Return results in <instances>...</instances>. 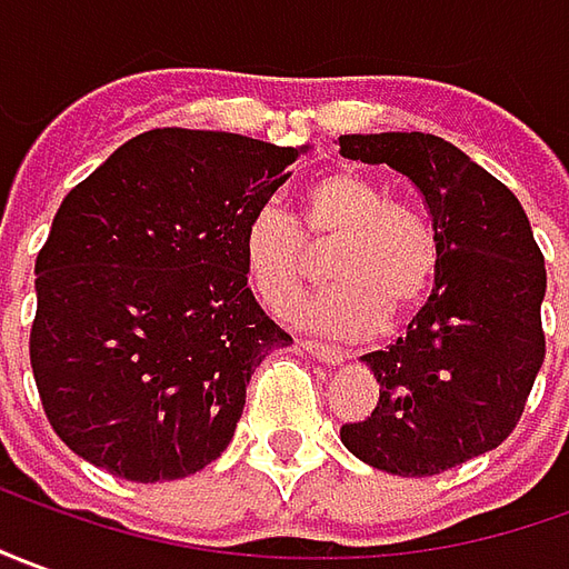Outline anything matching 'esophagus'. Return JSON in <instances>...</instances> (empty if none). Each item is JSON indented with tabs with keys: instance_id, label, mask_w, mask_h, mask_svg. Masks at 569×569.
<instances>
[{
	"instance_id": "obj_1",
	"label": "esophagus",
	"mask_w": 569,
	"mask_h": 569,
	"mask_svg": "<svg viewBox=\"0 0 569 569\" xmlns=\"http://www.w3.org/2000/svg\"><path fill=\"white\" fill-rule=\"evenodd\" d=\"M300 350L312 352L316 359H322V362H331V366H337V362H343L350 352L340 350V347H331V343H319V340H309V337H303L300 340Z\"/></svg>"
}]
</instances>
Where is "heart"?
<instances>
[{
  "mask_svg": "<svg viewBox=\"0 0 569 569\" xmlns=\"http://www.w3.org/2000/svg\"><path fill=\"white\" fill-rule=\"evenodd\" d=\"M328 247V288L297 307V319L331 335L362 337L427 300L440 276L442 244L421 207L356 170H331L300 191V217L257 207L241 232L247 281L262 303L284 312L312 272L309 247Z\"/></svg>",
  "mask_w": 569,
  "mask_h": 569,
  "instance_id": "b5f03b06",
  "label": "heart"
}]
</instances>
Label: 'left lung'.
<instances>
[{
	"instance_id": "1",
	"label": "left lung",
	"mask_w": 569,
	"mask_h": 569,
	"mask_svg": "<svg viewBox=\"0 0 569 569\" xmlns=\"http://www.w3.org/2000/svg\"><path fill=\"white\" fill-rule=\"evenodd\" d=\"M340 154L409 176L442 244L437 288L409 331L362 356L381 397L340 440L378 471L433 477L496 449L520 421L546 362V260L520 201L456 144L340 136Z\"/></svg>"
}]
</instances>
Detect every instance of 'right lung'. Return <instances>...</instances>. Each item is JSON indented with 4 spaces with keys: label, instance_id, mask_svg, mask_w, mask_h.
<instances>
[{
    "label": "right lung",
    "instance_id": "add662e5",
    "mask_svg": "<svg viewBox=\"0 0 569 569\" xmlns=\"http://www.w3.org/2000/svg\"><path fill=\"white\" fill-rule=\"evenodd\" d=\"M300 151L163 127L70 188L37 257L30 366L89 465L158 483L222 456L250 375L291 343L247 284L241 232Z\"/></svg>",
    "mask_w": 569,
    "mask_h": 569
}]
</instances>
